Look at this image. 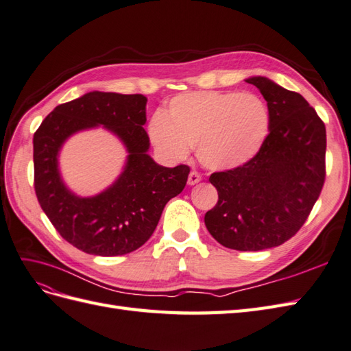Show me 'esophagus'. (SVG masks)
<instances>
[{
	"label": "esophagus",
	"mask_w": 351,
	"mask_h": 351,
	"mask_svg": "<svg viewBox=\"0 0 351 351\" xmlns=\"http://www.w3.org/2000/svg\"><path fill=\"white\" fill-rule=\"evenodd\" d=\"M200 181H202V176H200V173H199V172H195V170H191V173L188 175V184H190V185H194V184L200 182Z\"/></svg>",
	"instance_id": "34e87169"
}]
</instances>
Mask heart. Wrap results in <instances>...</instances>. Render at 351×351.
I'll return each instance as SVG.
<instances>
[{
    "instance_id": "b5f03b06",
    "label": "heart",
    "mask_w": 351,
    "mask_h": 351,
    "mask_svg": "<svg viewBox=\"0 0 351 351\" xmlns=\"http://www.w3.org/2000/svg\"><path fill=\"white\" fill-rule=\"evenodd\" d=\"M269 115L261 97L240 92H191L175 96L166 114L149 123L156 148L184 160L190 148L212 170L234 169L252 158L268 134Z\"/></svg>"
}]
</instances>
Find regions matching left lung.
<instances>
[{
  "mask_svg": "<svg viewBox=\"0 0 351 351\" xmlns=\"http://www.w3.org/2000/svg\"><path fill=\"white\" fill-rule=\"evenodd\" d=\"M246 83L267 101L269 133L245 165L210 175L218 203L204 223L222 246L255 252L283 245L307 221L326 178V129L300 93L265 77Z\"/></svg>",
  "mask_w": 351,
  "mask_h": 351,
  "instance_id": "1",
  "label": "left lung"
}]
</instances>
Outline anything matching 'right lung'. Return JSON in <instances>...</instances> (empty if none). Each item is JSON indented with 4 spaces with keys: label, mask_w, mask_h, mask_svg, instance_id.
I'll use <instances>...</instances> for the list:
<instances>
[{
    "label": "right lung",
    "mask_w": 351,
    "mask_h": 351,
    "mask_svg": "<svg viewBox=\"0 0 351 351\" xmlns=\"http://www.w3.org/2000/svg\"><path fill=\"white\" fill-rule=\"evenodd\" d=\"M147 97L90 92L58 105L34 133V186L44 213L68 243L90 255L119 256L141 247L154 232L166 203L184 190L190 167H163L147 151ZM105 125L130 151L117 182L88 199L71 193L57 170L61 143L71 134Z\"/></svg>",
    "instance_id": "right-lung-1"
}]
</instances>
